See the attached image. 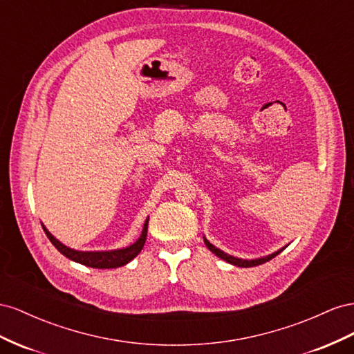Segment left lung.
<instances>
[{
    "mask_svg": "<svg viewBox=\"0 0 354 354\" xmlns=\"http://www.w3.org/2000/svg\"><path fill=\"white\" fill-rule=\"evenodd\" d=\"M203 240H205V245L207 246V249L212 252V254H215L218 258H221V259H224V261H227L228 264H231V266H236V267H243V268H248V267H255V266H261V264H264V262H267V261H270V259H272L274 258L276 255H279L281 250L283 249H286V246H283L281 249H279V250H276V252H272V254H270V255H266V257H261V258H255V259H243V258H237V257H233V255H230V254H227V252H224V250H221V249H218L216 246H214L210 243V241L203 236Z\"/></svg>",
    "mask_w": 354,
    "mask_h": 354,
    "instance_id": "obj_1",
    "label": "left lung"
}]
</instances>
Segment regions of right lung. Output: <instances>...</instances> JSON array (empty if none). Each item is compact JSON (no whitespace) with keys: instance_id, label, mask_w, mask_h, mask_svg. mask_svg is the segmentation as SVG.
<instances>
[{"instance_id":"add662e5","label":"right lung","mask_w":354,"mask_h":354,"mask_svg":"<svg viewBox=\"0 0 354 354\" xmlns=\"http://www.w3.org/2000/svg\"><path fill=\"white\" fill-rule=\"evenodd\" d=\"M148 219H145L142 231H140V236L135 243H132L127 248H121V249H114V250H75L65 246L60 241L50 233V231L44 227L41 222L44 233L47 234L48 240L52 241V245L60 252V254L65 255L68 259L78 262V264H83L86 267H92V268H117L121 266H126L127 262L132 261L138 254L142 250L145 240H147V231H148Z\"/></svg>"}]
</instances>
